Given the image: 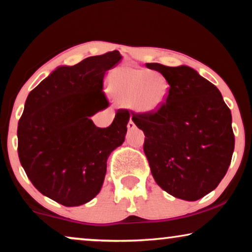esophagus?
Wrapping results in <instances>:
<instances>
[{
	"label": "esophagus",
	"mask_w": 252,
	"mask_h": 252,
	"mask_svg": "<svg viewBox=\"0 0 252 252\" xmlns=\"http://www.w3.org/2000/svg\"><path fill=\"white\" fill-rule=\"evenodd\" d=\"M135 124L133 123V120H132V118H130V120L128 122V124H127V128H128V130H133L134 128H135Z\"/></svg>",
	"instance_id": "1"
}]
</instances>
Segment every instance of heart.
I'll use <instances>...</instances> for the list:
<instances>
[{"label":"heart","mask_w":252,"mask_h":252,"mask_svg":"<svg viewBox=\"0 0 252 252\" xmlns=\"http://www.w3.org/2000/svg\"><path fill=\"white\" fill-rule=\"evenodd\" d=\"M109 91L116 99L125 105H132L136 112L154 115L166 103L170 86L158 72L122 67L110 74Z\"/></svg>","instance_id":"heart-1"}]
</instances>
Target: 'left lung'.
<instances>
[{"label": "left lung", "mask_w": 252, "mask_h": 252, "mask_svg": "<svg viewBox=\"0 0 252 252\" xmlns=\"http://www.w3.org/2000/svg\"><path fill=\"white\" fill-rule=\"evenodd\" d=\"M146 66L163 74L170 86L167 101L154 115H134L143 130V150L157 185L185 201L215 190L232 160V113L221 93L194 68L180 65Z\"/></svg>", "instance_id": "8db88e82"}]
</instances>
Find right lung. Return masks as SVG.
Instances as JSON below:
<instances>
[{
  "mask_svg": "<svg viewBox=\"0 0 252 252\" xmlns=\"http://www.w3.org/2000/svg\"><path fill=\"white\" fill-rule=\"evenodd\" d=\"M122 58L113 50L62 65L26 98L17 129L20 164L41 194L64 206L82 205L98 194L106 160L125 141L126 110L106 128L91 119L109 106L103 78Z\"/></svg>",
  "mask_w": 252,
  "mask_h": 252,
  "instance_id": "right-lung-1",
  "label": "right lung"
}]
</instances>
